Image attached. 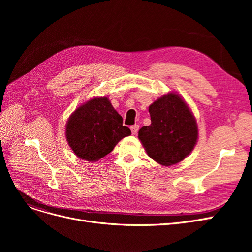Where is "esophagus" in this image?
<instances>
[{
    "label": "esophagus",
    "mask_w": 252,
    "mask_h": 252,
    "mask_svg": "<svg viewBox=\"0 0 252 252\" xmlns=\"http://www.w3.org/2000/svg\"><path fill=\"white\" fill-rule=\"evenodd\" d=\"M130 130H131V134H133V135H137V134H138V130H139V126H138V125L131 126H130Z\"/></svg>",
    "instance_id": "esophagus-1"
}]
</instances>
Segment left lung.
<instances>
[{"instance_id": "left-lung-1", "label": "left lung", "mask_w": 252, "mask_h": 252, "mask_svg": "<svg viewBox=\"0 0 252 252\" xmlns=\"http://www.w3.org/2000/svg\"><path fill=\"white\" fill-rule=\"evenodd\" d=\"M151 125L139 130V139L149 157L169 166L185 159L198 139L196 119L176 93L158 98L149 106Z\"/></svg>"}]
</instances>
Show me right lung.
<instances>
[{
	"mask_svg": "<svg viewBox=\"0 0 252 252\" xmlns=\"http://www.w3.org/2000/svg\"><path fill=\"white\" fill-rule=\"evenodd\" d=\"M65 131L72 151L87 161H98L130 135L107 97L91 99L79 106L70 115Z\"/></svg>",
	"mask_w": 252,
	"mask_h": 252,
	"instance_id": "right-lung-1",
	"label": "right lung"
}]
</instances>
